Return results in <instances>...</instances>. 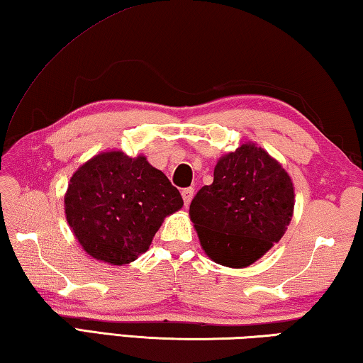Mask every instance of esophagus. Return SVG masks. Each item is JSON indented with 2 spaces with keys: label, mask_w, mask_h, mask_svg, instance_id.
<instances>
[{
  "label": "esophagus",
  "mask_w": 363,
  "mask_h": 363,
  "mask_svg": "<svg viewBox=\"0 0 363 363\" xmlns=\"http://www.w3.org/2000/svg\"><path fill=\"white\" fill-rule=\"evenodd\" d=\"M192 196H194V189L192 187H187L182 190V199H184V203L186 206L190 205V201H192Z\"/></svg>",
  "instance_id": "34e87169"
}]
</instances>
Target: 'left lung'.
I'll list each match as a JSON object with an SVG mask.
<instances>
[{"label":"left lung","mask_w":363,"mask_h":363,"mask_svg":"<svg viewBox=\"0 0 363 363\" xmlns=\"http://www.w3.org/2000/svg\"><path fill=\"white\" fill-rule=\"evenodd\" d=\"M293 208L286 171L261 147L243 144L219 160L213 184L196 192L189 213L205 253L238 269L280 240Z\"/></svg>","instance_id":"1"}]
</instances>
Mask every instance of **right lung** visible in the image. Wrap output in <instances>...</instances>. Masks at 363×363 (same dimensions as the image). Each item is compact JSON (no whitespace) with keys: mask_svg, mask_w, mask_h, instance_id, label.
<instances>
[{"mask_svg":"<svg viewBox=\"0 0 363 363\" xmlns=\"http://www.w3.org/2000/svg\"><path fill=\"white\" fill-rule=\"evenodd\" d=\"M184 201L144 157L96 155L77 169L65 194V214L78 242L96 259L121 266L149 250L168 214Z\"/></svg>","mask_w":363,"mask_h":363,"instance_id":"add662e5","label":"right lung"}]
</instances>
